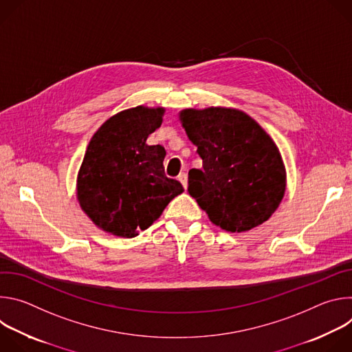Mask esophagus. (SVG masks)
<instances>
[{
	"mask_svg": "<svg viewBox=\"0 0 352 352\" xmlns=\"http://www.w3.org/2000/svg\"><path fill=\"white\" fill-rule=\"evenodd\" d=\"M178 181L182 184V186L186 189L188 188V175H186V173H181L179 175H178Z\"/></svg>",
	"mask_w": 352,
	"mask_h": 352,
	"instance_id": "34e87169",
	"label": "esophagus"
}]
</instances>
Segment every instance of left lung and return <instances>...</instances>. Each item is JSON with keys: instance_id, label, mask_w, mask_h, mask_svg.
Returning <instances> with one entry per match:
<instances>
[{"instance_id": "1", "label": "left lung", "mask_w": 352, "mask_h": 352, "mask_svg": "<svg viewBox=\"0 0 352 352\" xmlns=\"http://www.w3.org/2000/svg\"><path fill=\"white\" fill-rule=\"evenodd\" d=\"M204 168L189 170L188 190L213 224L246 232L280 206L287 173L270 135L246 113L231 107L185 109L178 114Z\"/></svg>"}]
</instances>
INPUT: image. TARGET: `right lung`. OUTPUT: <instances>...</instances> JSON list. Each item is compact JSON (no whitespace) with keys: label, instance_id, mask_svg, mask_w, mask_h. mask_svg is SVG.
I'll return each mask as SVG.
<instances>
[{"label":"right lung","instance_id":"add662e5","mask_svg":"<svg viewBox=\"0 0 352 352\" xmlns=\"http://www.w3.org/2000/svg\"><path fill=\"white\" fill-rule=\"evenodd\" d=\"M164 107L138 106L110 117L90 139L76 179L80 209L107 234L133 238L148 228L182 185L164 174L166 150L146 143Z\"/></svg>","mask_w":352,"mask_h":352}]
</instances>
